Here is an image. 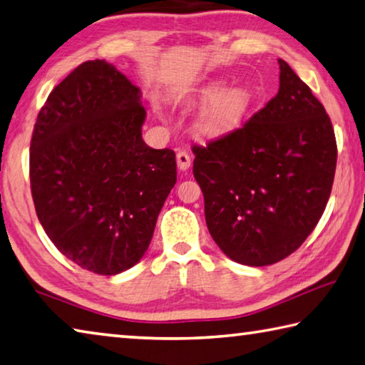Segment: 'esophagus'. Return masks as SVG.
<instances>
[{
    "label": "esophagus",
    "instance_id": "obj_1",
    "mask_svg": "<svg viewBox=\"0 0 365 365\" xmlns=\"http://www.w3.org/2000/svg\"><path fill=\"white\" fill-rule=\"evenodd\" d=\"M177 165H178V169H180V170H187L190 168L191 156H190L188 151H185V150L178 151V153H177Z\"/></svg>",
    "mask_w": 365,
    "mask_h": 365
}]
</instances>
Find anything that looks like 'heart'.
Segmentation results:
<instances>
[{
	"instance_id": "1",
	"label": "heart",
	"mask_w": 365,
	"mask_h": 365,
	"mask_svg": "<svg viewBox=\"0 0 365 365\" xmlns=\"http://www.w3.org/2000/svg\"><path fill=\"white\" fill-rule=\"evenodd\" d=\"M214 94L210 92L209 96ZM247 107V101L240 91H223L210 102L205 113V128L220 129L240 119Z\"/></svg>"
}]
</instances>
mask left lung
I'll return each instance as SVG.
<instances>
[{"label":"left lung","mask_w":365,"mask_h":365,"mask_svg":"<svg viewBox=\"0 0 365 365\" xmlns=\"http://www.w3.org/2000/svg\"><path fill=\"white\" fill-rule=\"evenodd\" d=\"M279 91L241 128L193 145L205 223L231 260L264 267L289 257L319 222L336 168L322 103L279 58Z\"/></svg>","instance_id":"8db88e82"}]
</instances>
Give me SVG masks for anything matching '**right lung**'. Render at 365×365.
I'll return each instance as SVG.
<instances>
[{"label": "right lung", "mask_w": 365, "mask_h": 365, "mask_svg": "<svg viewBox=\"0 0 365 365\" xmlns=\"http://www.w3.org/2000/svg\"><path fill=\"white\" fill-rule=\"evenodd\" d=\"M140 89L105 61L57 84L30 143L36 215L62 254L96 274L140 260L177 182L175 153L142 138Z\"/></svg>", "instance_id": "1"}]
</instances>
